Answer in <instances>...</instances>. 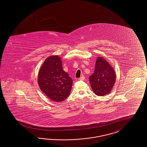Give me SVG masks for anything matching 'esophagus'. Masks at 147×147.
I'll list each match as a JSON object with an SVG mask.
<instances>
[{"label": "esophagus", "mask_w": 147, "mask_h": 147, "mask_svg": "<svg viewBox=\"0 0 147 147\" xmlns=\"http://www.w3.org/2000/svg\"><path fill=\"white\" fill-rule=\"evenodd\" d=\"M84 79H85V77L84 76H81L80 78H79V80H84Z\"/></svg>", "instance_id": "34e87169"}]
</instances>
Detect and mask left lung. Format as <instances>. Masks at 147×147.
Masks as SVG:
<instances>
[{
	"mask_svg": "<svg viewBox=\"0 0 147 147\" xmlns=\"http://www.w3.org/2000/svg\"><path fill=\"white\" fill-rule=\"evenodd\" d=\"M89 82L94 93L98 96L110 93L115 83V71L111 65L101 57H98L93 74Z\"/></svg>",
	"mask_w": 147,
	"mask_h": 147,
	"instance_id": "left-lung-1",
	"label": "left lung"
}]
</instances>
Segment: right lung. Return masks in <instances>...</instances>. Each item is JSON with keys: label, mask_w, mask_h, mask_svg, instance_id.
Instances as JSON below:
<instances>
[{"label": "right lung", "mask_w": 147, "mask_h": 147, "mask_svg": "<svg viewBox=\"0 0 147 147\" xmlns=\"http://www.w3.org/2000/svg\"><path fill=\"white\" fill-rule=\"evenodd\" d=\"M38 83L40 89L49 98L62 102L68 96L73 80L62 68L61 58L51 55L46 59L38 73Z\"/></svg>", "instance_id": "obj_1"}]
</instances>
